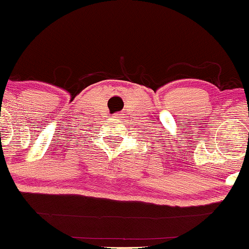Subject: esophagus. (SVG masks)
I'll return each instance as SVG.
<instances>
[{"instance_id":"34e87169","label":"esophagus","mask_w":249,"mask_h":249,"mask_svg":"<svg viewBox=\"0 0 249 249\" xmlns=\"http://www.w3.org/2000/svg\"><path fill=\"white\" fill-rule=\"evenodd\" d=\"M121 115H122V114H115L114 119H115V120H120V117H122Z\"/></svg>"}]
</instances>
